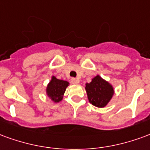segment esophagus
<instances>
[{
    "instance_id": "obj_1",
    "label": "esophagus",
    "mask_w": 150,
    "mask_h": 150,
    "mask_svg": "<svg viewBox=\"0 0 150 150\" xmlns=\"http://www.w3.org/2000/svg\"><path fill=\"white\" fill-rule=\"evenodd\" d=\"M71 82L76 85V84H78V83H79V80L76 79V78H72V79H71Z\"/></svg>"
}]
</instances>
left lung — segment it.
Segmentation results:
<instances>
[{
    "mask_svg": "<svg viewBox=\"0 0 150 150\" xmlns=\"http://www.w3.org/2000/svg\"><path fill=\"white\" fill-rule=\"evenodd\" d=\"M86 90L89 102L98 108H103L110 102L114 93L112 85L102 79L99 75L86 84Z\"/></svg>",
    "mask_w": 150,
    "mask_h": 150,
    "instance_id": "obj_1",
    "label": "left lung"
}]
</instances>
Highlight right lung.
Listing matches in <instances>:
<instances>
[{
    "label": "right lung",
    "instance_id": "1",
    "mask_svg": "<svg viewBox=\"0 0 150 150\" xmlns=\"http://www.w3.org/2000/svg\"><path fill=\"white\" fill-rule=\"evenodd\" d=\"M69 85L66 81L57 79L56 76H52V79L48 84L46 88V94L51 100L57 103L63 99L65 89Z\"/></svg>",
    "mask_w": 150,
    "mask_h": 150
}]
</instances>
